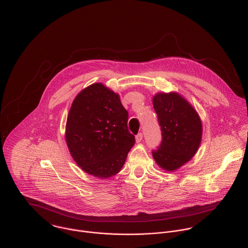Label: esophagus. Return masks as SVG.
<instances>
[{"mask_svg": "<svg viewBox=\"0 0 248 248\" xmlns=\"http://www.w3.org/2000/svg\"><path fill=\"white\" fill-rule=\"evenodd\" d=\"M142 139H143V135H142L141 133H140L139 135H137V137H136V140L138 143H140V142L141 141Z\"/></svg>", "mask_w": 248, "mask_h": 248, "instance_id": "34e87169", "label": "esophagus"}]
</instances>
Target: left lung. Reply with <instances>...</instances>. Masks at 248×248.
<instances>
[{"mask_svg":"<svg viewBox=\"0 0 248 248\" xmlns=\"http://www.w3.org/2000/svg\"><path fill=\"white\" fill-rule=\"evenodd\" d=\"M153 105L162 135L153 157L160 168L174 172L196 155L202 137V120L193 106L175 92L157 93Z\"/></svg>","mask_w":248,"mask_h":248,"instance_id":"left-lung-1","label":"left lung"}]
</instances>
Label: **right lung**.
Listing matches in <instances>:
<instances>
[{
  "label": "right lung",
  "mask_w": 248,
  "mask_h": 248,
  "mask_svg": "<svg viewBox=\"0 0 248 248\" xmlns=\"http://www.w3.org/2000/svg\"><path fill=\"white\" fill-rule=\"evenodd\" d=\"M127 123L128 111L118 93L102 83L82 90L71 104L66 124L65 138L73 160L93 177L116 175L136 142Z\"/></svg>",
  "instance_id": "1"
}]
</instances>
